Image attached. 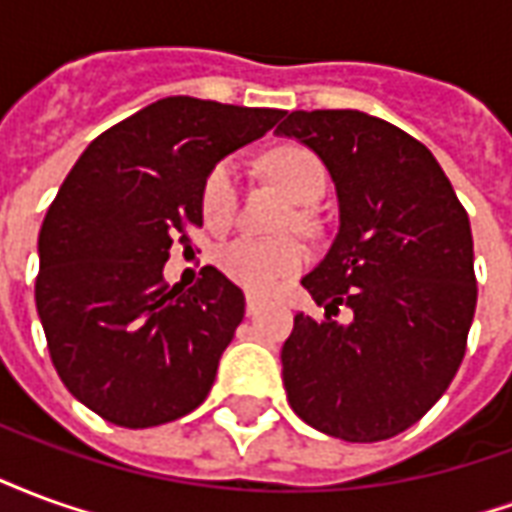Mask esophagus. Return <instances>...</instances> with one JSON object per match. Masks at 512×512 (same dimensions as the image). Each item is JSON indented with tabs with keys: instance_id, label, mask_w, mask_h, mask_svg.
Wrapping results in <instances>:
<instances>
[{
	"instance_id": "1",
	"label": "esophagus",
	"mask_w": 512,
	"mask_h": 512,
	"mask_svg": "<svg viewBox=\"0 0 512 512\" xmlns=\"http://www.w3.org/2000/svg\"><path fill=\"white\" fill-rule=\"evenodd\" d=\"M260 307H263V299H257V296H246V315H255V312H260Z\"/></svg>"
}]
</instances>
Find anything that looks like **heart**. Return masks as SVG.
I'll list each match as a JSON object with an SVG mask.
<instances>
[{"mask_svg":"<svg viewBox=\"0 0 512 512\" xmlns=\"http://www.w3.org/2000/svg\"><path fill=\"white\" fill-rule=\"evenodd\" d=\"M263 167L268 178L299 205H310L326 189V169L318 156L304 147H277L268 153ZM235 205H238V167L233 161H222L208 172L202 186L205 222L222 230L233 222ZM219 266L235 285L257 296H268L307 266V252L290 238L266 241V238L241 235L219 252Z\"/></svg>","mask_w":512,"mask_h":512,"instance_id":"heart-1","label":"heart"}]
</instances>
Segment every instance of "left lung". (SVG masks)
Masks as SVG:
<instances>
[{
    "label": "left lung",
    "mask_w": 512,
    "mask_h": 512,
    "mask_svg": "<svg viewBox=\"0 0 512 512\" xmlns=\"http://www.w3.org/2000/svg\"><path fill=\"white\" fill-rule=\"evenodd\" d=\"M332 175L340 230L282 345L290 408L343 441L392 439L450 386L477 307L472 227L428 147L356 109L290 112L277 128ZM340 306L348 324L332 322Z\"/></svg>",
    "instance_id": "1"
}]
</instances>
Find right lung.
I'll use <instances>...</instances> for the list:
<instances>
[{"label": "right lung", "instance_id": "add662e5", "mask_svg": "<svg viewBox=\"0 0 512 512\" xmlns=\"http://www.w3.org/2000/svg\"><path fill=\"white\" fill-rule=\"evenodd\" d=\"M282 109L169 95L93 139L38 235L35 304L51 362L76 400L123 428L186 417L208 397L244 318V293L213 266L169 290L164 263L224 156Z\"/></svg>", "mask_w": 512, "mask_h": 512}]
</instances>
